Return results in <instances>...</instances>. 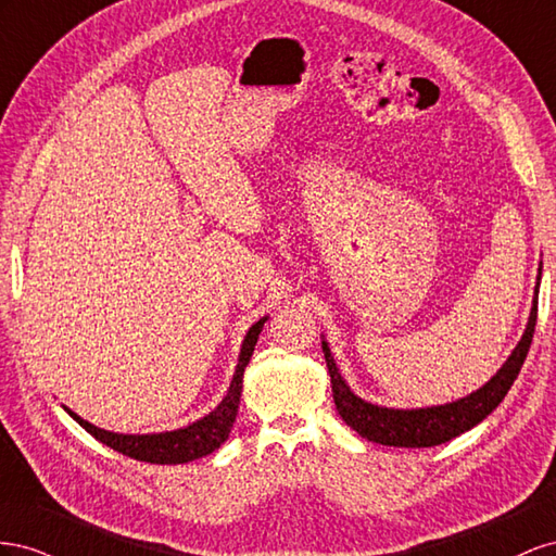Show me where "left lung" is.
Instances as JSON below:
<instances>
[{
    "mask_svg": "<svg viewBox=\"0 0 556 556\" xmlns=\"http://www.w3.org/2000/svg\"><path fill=\"white\" fill-rule=\"evenodd\" d=\"M538 287H541V269H538ZM538 287H535V295H538ZM535 319H538V300H533L527 330L525 336H521L519 344L515 346V352L482 389L472 391L462 401L435 405V407H419V409H391V407H379V405L361 401L358 395L346 387L336 366V361L330 356L328 344L321 342L326 366L330 372L332 401H336V407L346 426H352L361 438L379 442V445H389V447L442 445V442H450L452 438L470 431L472 426H478L505 399V393L510 391L521 366H525V358L529 354V346L533 340Z\"/></svg>",
    "mask_w": 556,
    "mask_h": 556,
    "instance_id": "obj_1",
    "label": "left lung"
}]
</instances>
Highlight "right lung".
<instances>
[{"label":"right lung","mask_w":556,"mask_h":556,"mask_svg":"<svg viewBox=\"0 0 556 556\" xmlns=\"http://www.w3.org/2000/svg\"><path fill=\"white\" fill-rule=\"evenodd\" d=\"M265 321H267V316H263L261 321H256L249 328L226 399L220 401L218 407L212 409L207 417H202L186 428H177V431H165V433H149V435H123V433L104 431V428L92 426L86 419L78 417L76 412H72L67 407L65 409L70 412V417L81 424L92 438H98L111 450H116L130 458H137V462H147V464L195 462V458H202V456L212 454L214 450H218L230 435V428L237 417V407H240L244 368L249 366L253 346H256V342H258V336H261Z\"/></svg>","instance_id":"right-lung-1"}]
</instances>
